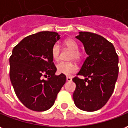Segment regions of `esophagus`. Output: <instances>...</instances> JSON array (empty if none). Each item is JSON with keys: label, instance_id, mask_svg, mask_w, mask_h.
Returning <instances> with one entry per match:
<instances>
[{"label": "esophagus", "instance_id": "1", "mask_svg": "<svg viewBox=\"0 0 128 128\" xmlns=\"http://www.w3.org/2000/svg\"><path fill=\"white\" fill-rule=\"evenodd\" d=\"M66 80H67V82H71L72 81V78L70 77V76H67L66 77Z\"/></svg>", "mask_w": 128, "mask_h": 128}]
</instances>
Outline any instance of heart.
Returning a JSON list of instances; mask_svg holds the SVG:
<instances>
[{
	"mask_svg": "<svg viewBox=\"0 0 128 128\" xmlns=\"http://www.w3.org/2000/svg\"><path fill=\"white\" fill-rule=\"evenodd\" d=\"M64 45L66 48L71 51L70 58L74 59L75 60H79L82 57V54L79 50V45L77 42L72 39H68L65 40ZM60 55V47L58 44H54L52 49V56L54 60H58ZM78 70L77 66L73 62H60L56 65V70L59 74L65 75H71L76 72Z\"/></svg>",
	"mask_w": 128,
	"mask_h": 128,
	"instance_id": "obj_1",
	"label": "heart"
}]
</instances>
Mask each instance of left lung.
<instances>
[{"label": "left lung", "mask_w": 128, "mask_h": 128, "mask_svg": "<svg viewBox=\"0 0 128 128\" xmlns=\"http://www.w3.org/2000/svg\"><path fill=\"white\" fill-rule=\"evenodd\" d=\"M82 42L88 57L76 76L73 100L79 109L94 112L102 107L112 95L118 74V56L112 43L102 36L79 32L75 37Z\"/></svg>", "instance_id": "left-lung-1"}]
</instances>
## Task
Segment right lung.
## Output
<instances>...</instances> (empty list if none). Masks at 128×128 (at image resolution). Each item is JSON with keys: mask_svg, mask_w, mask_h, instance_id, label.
Listing matches in <instances>:
<instances>
[{"mask_svg": "<svg viewBox=\"0 0 128 128\" xmlns=\"http://www.w3.org/2000/svg\"><path fill=\"white\" fill-rule=\"evenodd\" d=\"M60 38L57 32L42 31L26 37L12 50L10 81L18 100L29 110L50 109L66 83L65 74L56 75L52 56V47Z\"/></svg>", "mask_w": 128, "mask_h": 128, "instance_id": "right-lung-1", "label": "right lung"}]
</instances>
